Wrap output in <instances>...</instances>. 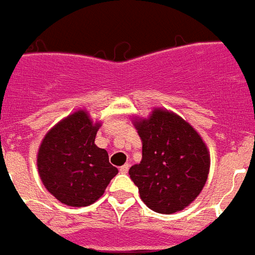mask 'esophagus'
I'll use <instances>...</instances> for the list:
<instances>
[{
    "instance_id": "obj_1",
    "label": "esophagus",
    "mask_w": 255,
    "mask_h": 255,
    "mask_svg": "<svg viewBox=\"0 0 255 255\" xmlns=\"http://www.w3.org/2000/svg\"><path fill=\"white\" fill-rule=\"evenodd\" d=\"M129 167H130L129 163H125V164H124V166L121 167L120 171H121V172H122V174H126V172H128V171H129Z\"/></svg>"
}]
</instances>
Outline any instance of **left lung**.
Here are the masks:
<instances>
[{"mask_svg":"<svg viewBox=\"0 0 255 255\" xmlns=\"http://www.w3.org/2000/svg\"><path fill=\"white\" fill-rule=\"evenodd\" d=\"M142 159L129 175L149 209L171 215L200 196L211 167L208 146L193 126L172 111L153 109L148 118H135Z\"/></svg>","mask_w":255,"mask_h":255,"instance_id":"left-lung-1","label":"left lung"}]
</instances>
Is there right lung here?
I'll return each instance as SVG.
<instances>
[{
  "instance_id": "right-lung-1",
  "label": "right lung",
  "mask_w": 255,
  "mask_h": 255,
  "mask_svg": "<svg viewBox=\"0 0 255 255\" xmlns=\"http://www.w3.org/2000/svg\"><path fill=\"white\" fill-rule=\"evenodd\" d=\"M99 126L85 110H77L54 125L40 142L36 156L39 176L65 205L94 204L118 174L107 150L95 144Z\"/></svg>"
}]
</instances>
